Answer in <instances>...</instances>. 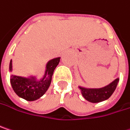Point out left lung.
<instances>
[{"instance_id": "8db88e82", "label": "left lung", "mask_w": 130, "mask_h": 130, "mask_svg": "<svg viewBox=\"0 0 130 130\" xmlns=\"http://www.w3.org/2000/svg\"><path fill=\"white\" fill-rule=\"evenodd\" d=\"M119 82V78L115 79L109 85L98 89H90L79 86L83 97L91 103H100L109 99L115 91Z\"/></svg>"}]
</instances>
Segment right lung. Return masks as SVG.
Returning <instances> with one entry per match:
<instances>
[{
	"instance_id": "1",
	"label": "right lung",
	"mask_w": 130,
	"mask_h": 130,
	"mask_svg": "<svg viewBox=\"0 0 130 130\" xmlns=\"http://www.w3.org/2000/svg\"><path fill=\"white\" fill-rule=\"evenodd\" d=\"M60 61V57L54 58L47 62L44 74L40 79L36 77H21L12 74L10 77V83L12 87L18 97L27 100L34 101L40 98L47 91L53 76V71ZM12 71V62L10 60L9 71Z\"/></svg>"
}]
</instances>
